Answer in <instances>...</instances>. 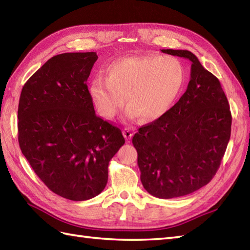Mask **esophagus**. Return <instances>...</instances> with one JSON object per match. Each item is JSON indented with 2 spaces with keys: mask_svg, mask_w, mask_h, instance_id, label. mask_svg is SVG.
Instances as JSON below:
<instances>
[{
  "mask_svg": "<svg viewBox=\"0 0 250 250\" xmlns=\"http://www.w3.org/2000/svg\"><path fill=\"white\" fill-rule=\"evenodd\" d=\"M122 134H124L125 139L126 141L131 140V137L133 136V133H132V131H131L129 128H125L124 130H122Z\"/></svg>",
  "mask_w": 250,
  "mask_h": 250,
  "instance_id": "esophagus-1",
  "label": "esophagus"
}]
</instances>
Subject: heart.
Instances as JSON below:
<instances>
[{"mask_svg":"<svg viewBox=\"0 0 250 250\" xmlns=\"http://www.w3.org/2000/svg\"><path fill=\"white\" fill-rule=\"evenodd\" d=\"M185 82V66L177 58L126 57L110 63L106 78H93L89 92L99 113L106 119L114 118L125 99L129 105L126 116H141L144 121H153L172 107Z\"/></svg>","mask_w":250,"mask_h":250,"instance_id":"b5f03b06","label":"heart"}]
</instances>
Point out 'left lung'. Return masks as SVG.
<instances>
[{
  "mask_svg": "<svg viewBox=\"0 0 250 250\" xmlns=\"http://www.w3.org/2000/svg\"><path fill=\"white\" fill-rule=\"evenodd\" d=\"M161 51L191 61L190 82L178 102L140 128L132 143L147 192L173 199L194 192L215 176L230 140L232 116L218 78L192 52Z\"/></svg>",
  "mask_w": 250,
  "mask_h": 250,
  "instance_id": "left-lung-1",
  "label": "left lung"
}]
</instances>
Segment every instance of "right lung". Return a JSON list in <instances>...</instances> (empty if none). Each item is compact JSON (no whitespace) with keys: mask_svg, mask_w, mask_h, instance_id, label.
Returning a JSON list of instances; mask_svg holds the SVG:
<instances>
[{"mask_svg":"<svg viewBox=\"0 0 250 250\" xmlns=\"http://www.w3.org/2000/svg\"><path fill=\"white\" fill-rule=\"evenodd\" d=\"M97 52L52 57L24 83L18 106L20 149L52 192L86 201L104 190L125 137L97 116L87 81Z\"/></svg>","mask_w":250,"mask_h":250,"instance_id":"1","label":"right lung"}]
</instances>
